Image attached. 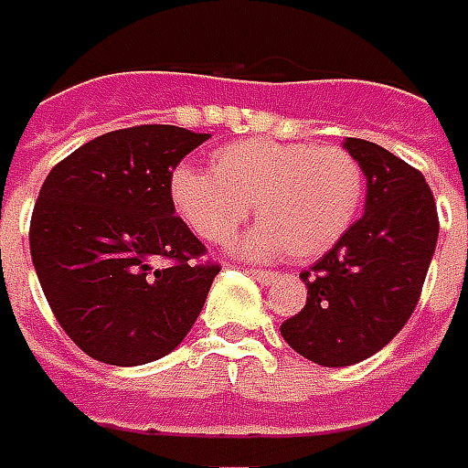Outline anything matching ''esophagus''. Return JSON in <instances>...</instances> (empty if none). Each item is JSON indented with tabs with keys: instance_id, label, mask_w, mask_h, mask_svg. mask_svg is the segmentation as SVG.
Wrapping results in <instances>:
<instances>
[{
	"instance_id": "34e87169",
	"label": "esophagus",
	"mask_w": 468,
	"mask_h": 468,
	"mask_svg": "<svg viewBox=\"0 0 468 468\" xmlns=\"http://www.w3.org/2000/svg\"><path fill=\"white\" fill-rule=\"evenodd\" d=\"M250 274L256 276L259 282H263V284H269V282L276 279V271H271V269H250Z\"/></svg>"
}]
</instances>
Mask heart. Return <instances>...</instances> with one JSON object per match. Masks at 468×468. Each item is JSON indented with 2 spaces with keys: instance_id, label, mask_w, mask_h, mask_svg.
Returning a JSON list of instances; mask_svg holds the SVG:
<instances>
[{
  "instance_id": "obj_1",
  "label": "heart",
  "mask_w": 468,
  "mask_h": 468,
  "mask_svg": "<svg viewBox=\"0 0 468 468\" xmlns=\"http://www.w3.org/2000/svg\"><path fill=\"white\" fill-rule=\"evenodd\" d=\"M168 197L181 220L218 246L238 233L253 202L261 228L246 240V253L287 250L307 261L351 228L364 197V168L341 145L250 138L220 148L212 171L174 168Z\"/></svg>"
}]
</instances>
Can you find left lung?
Masks as SVG:
<instances>
[{
    "mask_svg": "<svg viewBox=\"0 0 468 468\" xmlns=\"http://www.w3.org/2000/svg\"><path fill=\"white\" fill-rule=\"evenodd\" d=\"M367 174V209L302 279L307 302L282 323L284 341L320 367L381 351L420 300L438 240V209L415 166L377 143L346 138Z\"/></svg>",
    "mask_w": 468,
    "mask_h": 468,
    "instance_id": "obj_1",
    "label": "left lung"
}]
</instances>
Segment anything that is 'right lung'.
Here are the masks:
<instances>
[{"mask_svg":"<svg viewBox=\"0 0 468 468\" xmlns=\"http://www.w3.org/2000/svg\"><path fill=\"white\" fill-rule=\"evenodd\" d=\"M207 138L176 125L112 130L66 155L40 186L35 271L58 325L101 364L171 354L205 307L220 263L176 215L168 179Z\"/></svg>","mask_w":468,"mask_h":468,"instance_id":"add662e5","label":"right lung"}]
</instances>
